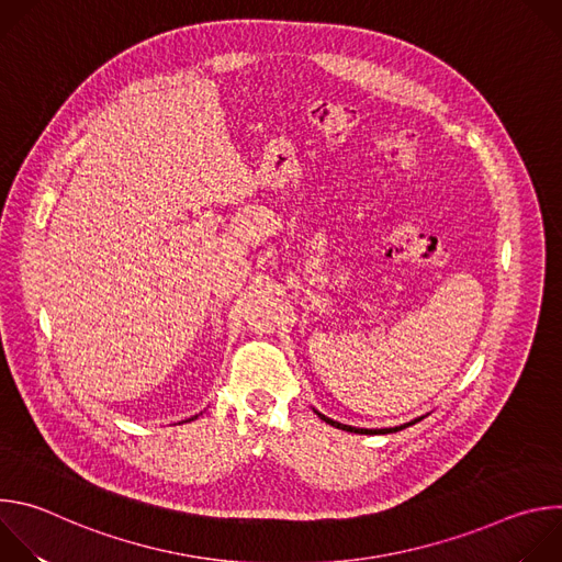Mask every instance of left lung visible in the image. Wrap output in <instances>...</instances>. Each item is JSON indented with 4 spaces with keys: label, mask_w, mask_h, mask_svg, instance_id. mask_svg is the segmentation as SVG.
<instances>
[{
    "label": "left lung",
    "mask_w": 562,
    "mask_h": 562,
    "mask_svg": "<svg viewBox=\"0 0 562 562\" xmlns=\"http://www.w3.org/2000/svg\"><path fill=\"white\" fill-rule=\"evenodd\" d=\"M315 414H317V418H319V420H325L327 425H331V427H336V429H342V431H351V434H369V436H373V434H393V431H400V429H405V427H412V425L420 423V418H416V420H412V423H407V425H400V427H389V429H358V427H351V425H342V423H336V420L327 418L325 414H319V412H315Z\"/></svg>",
    "instance_id": "left-lung-1"
}]
</instances>
